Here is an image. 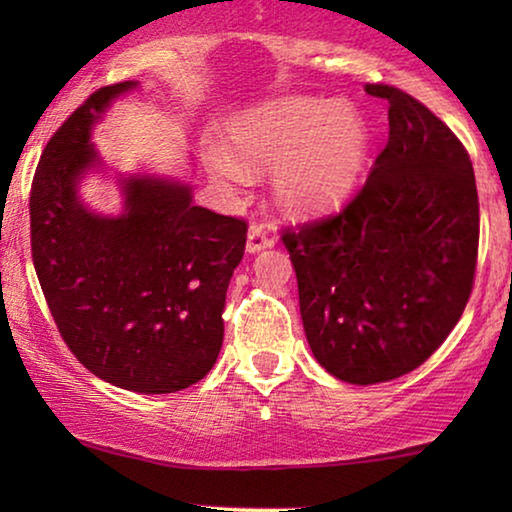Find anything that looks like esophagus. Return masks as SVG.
Instances as JSON below:
<instances>
[{"label":"esophagus","instance_id":"esophagus-1","mask_svg":"<svg viewBox=\"0 0 512 512\" xmlns=\"http://www.w3.org/2000/svg\"><path fill=\"white\" fill-rule=\"evenodd\" d=\"M272 247V237L265 233L261 226H251L247 233V251L249 254H258V251Z\"/></svg>","mask_w":512,"mask_h":512}]
</instances>
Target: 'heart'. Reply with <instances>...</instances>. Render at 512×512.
I'll return each mask as SVG.
<instances>
[{
  "instance_id": "b5f03b06",
  "label": "heart",
  "mask_w": 512,
  "mask_h": 512,
  "mask_svg": "<svg viewBox=\"0 0 512 512\" xmlns=\"http://www.w3.org/2000/svg\"><path fill=\"white\" fill-rule=\"evenodd\" d=\"M228 139L244 163H279V200L303 214L328 212L352 195L370 146L359 111L312 97H282L242 111L230 123ZM205 160L223 184L247 179V167L226 149H207Z\"/></svg>"
}]
</instances>
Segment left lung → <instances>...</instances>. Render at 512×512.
Instances as JSON below:
<instances>
[{"mask_svg":"<svg viewBox=\"0 0 512 512\" xmlns=\"http://www.w3.org/2000/svg\"><path fill=\"white\" fill-rule=\"evenodd\" d=\"M366 93L389 102V142L366 184L340 214L282 235L314 359L349 384L396 380L443 345L471 296L480 237L464 144L403 90Z\"/></svg>","mask_w":512,"mask_h":512,"instance_id":"left-lung-1","label":"left lung"}]
</instances>
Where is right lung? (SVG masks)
<instances>
[{
    "label": "right lung",
    "instance_id": "right-lung-1",
    "mask_svg": "<svg viewBox=\"0 0 512 512\" xmlns=\"http://www.w3.org/2000/svg\"><path fill=\"white\" fill-rule=\"evenodd\" d=\"M123 81L88 97L41 153L30 195L32 261L62 340L100 380L139 394L200 382L223 345V307L247 223L193 205L163 174H121V214L79 195L102 158L90 142Z\"/></svg>",
    "mask_w": 512,
    "mask_h": 512
}]
</instances>
